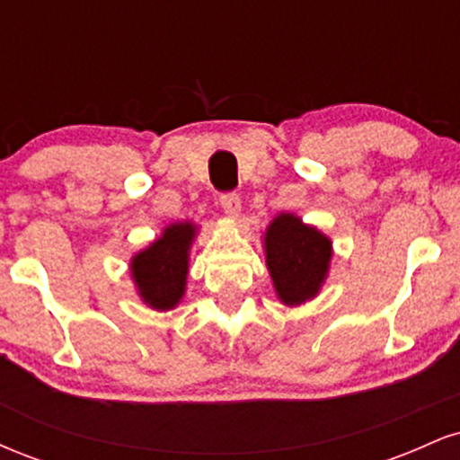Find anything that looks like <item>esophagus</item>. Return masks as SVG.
I'll use <instances>...</instances> for the list:
<instances>
[{
	"label": "esophagus",
	"instance_id": "34e87169",
	"mask_svg": "<svg viewBox=\"0 0 460 460\" xmlns=\"http://www.w3.org/2000/svg\"><path fill=\"white\" fill-rule=\"evenodd\" d=\"M220 205H223L225 214H229L231 218H237V216H240V209H242L240 194H235V192L220 194Z\"/></svg>",
	"mask_w": 460,
	"mask_h": 460
}]
</instances>
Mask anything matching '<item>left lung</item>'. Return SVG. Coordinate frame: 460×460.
Instances as JSON below:
<instances>
[{"label": "left lung", "instance_id": "left-lung-1", "mask_svg": "<svg viewBox=\"0 0 460 460\" xmlns=\"http://www.w3.org/2000/svg\"><path fill=\"white\" fill-rule=\"evenodd\" d=\"M266 266L277 296L288 307L315 298L329 274L331 240L298 216L279 214L263 235Z\"/></svg>", "mask_w": 460, "mask_h": 460}]
</instances>
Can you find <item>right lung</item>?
I'll return each mask as SVG.
<instances>
[{
	"label": "right lung",
	"instance_id": "right-lung-1",
	"mask_svg": "<svg viewBox=\"0 0 460 460\" xmlns=\"http://www.w3.org/2000/svg\"><path fill=\"white\" fill-rule=\"evenodd\" d=\"M194 235L197 225L175 223L166 226L145 251L131 257V279L151 309H175L186 294L188 257Z\"/></svg>",
	"mask_w": 460,
	"mask_h": 460
}]
</instances>
